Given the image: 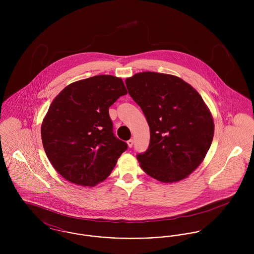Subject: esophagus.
I'll use <instances>...</instances> for the list:
<instances>
[{
	"instance_id": "esophagus-1",
	"label": "esophagus",
	"mask_w": 254,
	"mask_h": 254,
	"mask_svg": "<svg viewBox=\"0 0 254 254\" xmlns=\"http://www.w3.org/2000/svg\"><path fill=\"white\" fill-rule=\"evenodd\" d=\"M127 145H128V147H129V148H131L133 145V140H131V139H130V140H128V141H127Z\"/></svg>"
}]
</instances>
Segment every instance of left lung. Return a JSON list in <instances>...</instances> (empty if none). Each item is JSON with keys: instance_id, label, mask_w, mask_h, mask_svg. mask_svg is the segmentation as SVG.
Returning <instances> with one entry per match:
<instances>
[{"instance_id": "obj_1", "label": "left lung", "mask_w": 254, "mask_h": 254, "mask_svg": "<svg viewBox=\"0 0 254 254\" xmlns=\"http://www.w3.org/2000/svg\"><path fill=\"white\" fill-rule=\"evenodd\" d=\"M129 95L142 109L150 129L140 167L162 183L186 179L205 159L214 122L198 91L181 78L165 73H136L126 80Z\"/></svg>"}]
</instances>
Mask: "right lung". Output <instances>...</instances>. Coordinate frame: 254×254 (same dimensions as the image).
Here are the masks:
<instances>
[{"label": "right lung", "instance_id": "obj_1", "mask_svg": "<svg viewBox=\"0 0 254 254\" xmlns=\"http://www.w3.org/2000/svg\"><path fill=\"white\" fill-rule=\"evenodd\" d=\"M127 93L121 78L97 75L65 86L53 99L42 123V142L65 180L95 187L109 177L127 148L112 132L109 109Z\"/></svg>", "mask_w": 254, "mask_h": 254}]
</instances>
